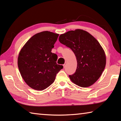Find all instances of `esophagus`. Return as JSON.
Masks as SVG:
<instances>
[{
    "label": "esophagus",
    "mask_w": 121,
    "mask_h": 121,
    "mask_svg": "<svg viewBox=\"0 0 121 121\" xmlns=\"http://www.w3.org/2000/svg\"><path fill=\"white\" fill-rule=\"evenodd\" d=\"M66 65V63H65L64 64V65H63V68H65Z\"/></svg>",
    "instance_id": "1"
}]
</instances>
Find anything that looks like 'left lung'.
<instances>
[{
    "label": "left lung",
    "instance_id": "left-lung-1",
    "mask_svg": "<svg viewBox=\"0 0 121 121\" xmlns=\"http://www.w3.org/2000/svg\"><path fill=\"white\" fill-rule=\"evenodd\" d=\"M59 40L70 48L76 56V70L69 75L72 82L82 87L94 84L106 64L104 51L97 40L85 30L77 29L60 35Z\"/></svg>",
    "mask_w": 121,
    "mask_h": 121
}]
</instances>
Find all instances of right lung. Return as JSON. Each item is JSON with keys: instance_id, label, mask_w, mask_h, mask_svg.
Instances as JSON below:
<instances>
[{"instance_id": "1", "label": "right lung", "mask_w": 121, "mask_h": 121, "mask_svg": "<svg viewBox=\"0 0 121 121\" xmlns=\"http://www.w3.org/2000/svg\"><path fill=\"white\" fill-rule=\"evenodd\" d=\"M59 36L48 31L34 35L21 49L17 59L20 74L28 85L42 91L53 83L63 66L56 64L57 56L51 52Z\"/></svg>"}]
</instances>
